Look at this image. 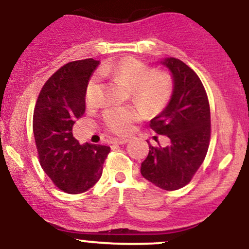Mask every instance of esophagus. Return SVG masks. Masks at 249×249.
<instances>
[{"instance_id": "obj_1", "label": "esophagus", "mask_w": 249, "mask_h": 249, "mask_svg": "<svg viewBox=\"0 0 249 249\" xmlns=\"http://www.w3.org/2000/svg\"><path fill=\"white\" fill-rule=\"evenodd\" d=\"M127 142H129V139H127V138H116V139H113V143L114 144H119V145H122V144H126Z\"/></svg>"}]
</instances>
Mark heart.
Returning a JSON list of instances; mask_svg holds the SVG:
<instances>
[{
    "label": "heart",
    "instance_id": "b5f03b06",
    "mask_svg": "<svg viewBox=\"0 0 249 249\" xmlns=\"http://www.w3.org/2000/svg\"><path fill=\"white\" fill-rule=\"evenodd\" d=\"M103 75H116L131 85L133 98L144 106L149 113H157L165 107L173 95V80L164 72H151L149 66L137 59L126 58L117 64L104 66L100 70ZM99 92V78L94 75L86 87L87 104L97 99ZM144 116L141 106H122L106 111L104 119L106 126L116 135H129L133 125Z\"/></svg>",
    "mask_w": 249,
    "mask_h": 249
}]
</instances>
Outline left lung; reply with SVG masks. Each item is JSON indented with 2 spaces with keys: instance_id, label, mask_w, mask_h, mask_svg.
<instances>
[{
  "instance_id": "1",
  "label": "left lung",
  "mask_w": 249,
  "mask_h": 249,
  "mask_svg": "<svg viewBox=\"0 0 249 249\" xmlns=\"http://www.w3.org/2000/svg\"><path fill=\"white\" fill-rule=\"evenodd\" d=\"M160 62L173 75V95L164 110L150 120V127L170 143L164 147L150 144L141 174L160 189L177 190L191 181L208 151L210 108L206 89L189 66L176 58Z\"/></svg>"
}]
</instances>
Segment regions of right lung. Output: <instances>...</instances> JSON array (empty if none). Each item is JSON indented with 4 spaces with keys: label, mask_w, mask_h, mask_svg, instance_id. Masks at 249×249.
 <instances>
[{
    "label": "right lung",
    "mask_w": 249,
    "mask_h": 249,
    "mask_svg": "<svg viewBox=\"0 0 249 249\" xmlns=\"http://www.w3.org/2000/svg\"><path fill=\"white\" fill-rule=\"evenodd\" d=\"M99 65L94 59L68 62L46 81L37 97L33 132L40 164L59 189L81 194L99 181L110 146L73 137V125L85 113V93Z\"/></svg>",
    "instance_id": "obj_1"
}]
</instances>
